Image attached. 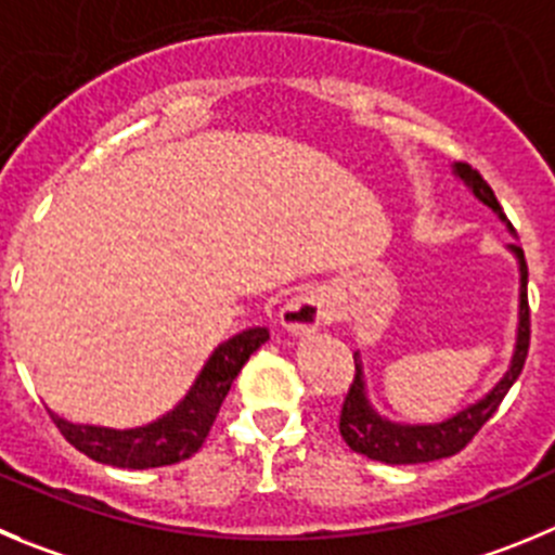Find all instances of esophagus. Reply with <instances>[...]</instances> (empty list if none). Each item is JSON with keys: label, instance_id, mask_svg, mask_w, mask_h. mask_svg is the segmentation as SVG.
Here are the masks:
<instances>
[{"label": "esophagus", "instance_id": "1", "mask_svg": "<svg viewBox=\"0 0 555 555\" xmlns=\"http://www.w3.org/2000/svg\"><path fill=\"white\" fill-rule=\"evenodd\" d=\"M325 298L320 293H301L289 298L282 309V325L289 331V334L301 336V334H312L323 325L325 320Z\"/></svg>", "mask_w": 555, "mask_h": 555}]
</instances>
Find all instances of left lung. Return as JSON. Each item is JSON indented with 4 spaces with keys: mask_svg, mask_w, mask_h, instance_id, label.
I'll list each match as a JSON object with an SVG mask.
<instances>
[{
    "mask_svg": "<svg viewBox=\"0 0 555 555\" xmlns=\"http://www.w3.org/2000/svg\"><path fill=\"white\" fill-rule=\"evenodd\" d=\"M454 172L470 185L476 196L488 207H493L495 214L506 221L504 207L495 199L493 189L485 178H481L476 169H470L468 164H457ZM515 251L517 262H520V325H517V345L515 356H512V364L506 370V375L495 383V388L490 395L481 397L476 405L465 408L457 416L447 418L441 424H391L386 418L377 416L372 411L370 400L364 395V375H361L359 356H356V377L348 388V397L341 402L339 411V433L345 438L353 452L364 454L370 460H380L388 465H416V463H433V460L452 457V454L463 452L474 435L479 433L485 424L490 422L499 405L504 402L506 391L512 388V383L520 377L522 364H526L528 356V341H531V309H528V266L526 254L520 246H509Z\"/></svg>",
    "mask_w": 555,
    "mask_h": 555,
    "instance_id": "left-lung-1",
    "label": "left lung"
}]
</instances>
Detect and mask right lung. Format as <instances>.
Returning <instances> with one entry per match:
<instances>
[{"label":"right lung","instance_id":"right-lung-1","mask_svg":"<svg viewBox=\"0 0 555 555\" xmlns=\"http://www.w3.org/2000/svg\"><path fill=\"white\" fill-rule=\"evenodd\" d=\"M268 341V328H248L219 345L216 353L207 359L189 395L183 397L175 411L160 416L158 422L137 429H108L70 424L51 413L56 429L65 435V441L92 457L95 463L117 465V468H160L189 460L199 452L207 433L214 427L219 408L230 391L232 380L248 356Z\"/></svg>","mask_w":555,"mask_h":555}]
</instances>
